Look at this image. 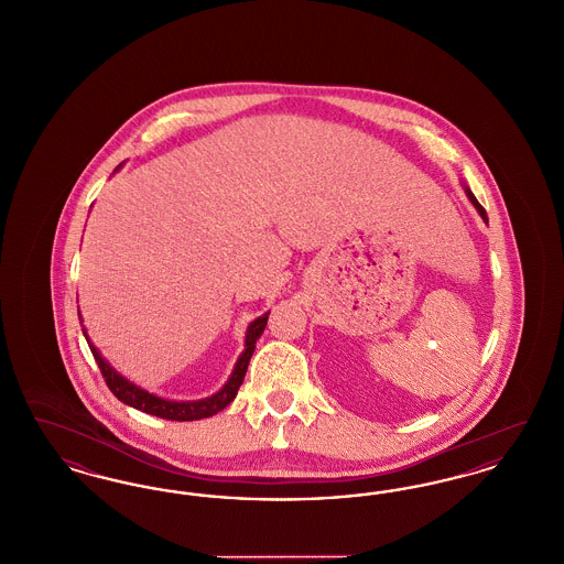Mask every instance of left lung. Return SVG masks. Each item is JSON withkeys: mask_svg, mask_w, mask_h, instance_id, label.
<instances>
[{"mask_svg": "<svg viewBox=\"0 0 564 564\" xmlns=\"http://www.w3.org/2000/svg\"><path fill=\"white\" fill-rule=\"evenodd\" d=\"M465 192H467V196H469V200H471V203H474V207H476V209H478V212H480V215H482L484 221H486V219H488V217H486V212H484L482 205H480V203H478V198H476V196H474V194H471V189L465 188Z\"/></svg>", "mask_w": 564, "mask_h": 564, "instance_id": "obj_1", "label": "left lung"}]
</instances>
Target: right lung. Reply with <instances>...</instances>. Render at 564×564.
Segmentation results:
<instances>
[{
	"mask_svg": "<svg viewBox=\"0 0 564 564\" xmlns=\"http://www.w3.org/2000/svg\"><path fill=\"white\" fill-rule=\"evenodd\" d=\"M267 322H269V313L258 317L256 322L249 325L247 338H245V350H242V355L239 357L237 366H235V372L230 376V380L226 382V387L221 391H217L215 395L207 398V400H200V402H166V400H161V398H156V395L134 387L133 382H129L127 378H122L116 370L109 368V364H106V359L99 355V350L90 345L86 332L84 329L82 332L86 336V343L90 347V352H93L101 375L106 378L109 391L120 402L133 405V408L141 410V412H148V414H154V416H161V419H169V421H198V419L214 416V414H217L219 410H224L228 403L237 398L239 387L242 384V378H245V372H247V366H249V359L253 355L258 338L262 336V332L267 327Z\"/></svg>",
	"mask_w": 564,
	"mask_h": 564,
	"instance_id": "right-lung-1",
	"label": "right lung"
}]
</instances>
